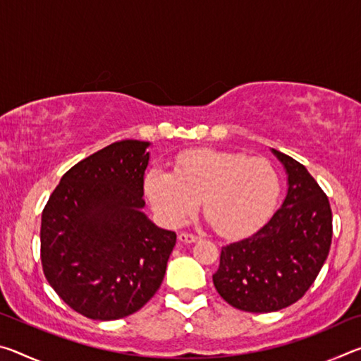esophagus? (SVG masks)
Listing matches in <instances>:
<instances>
[{"label": "esophagus", "mask_w": 361, "mask_h": 361, "mask_svg": "<svg viewBox=\"0 0 361 361\" xmlns=\"http://www.w3.org/2000/svg\"><path fill=\"white\" fill-rule=\"evenodd\" d=\"M178 240L183 243H194L199 240V237L194 234H188V232H181V234H178Z\"/></svg>", "instance_id": "esophagus-1"}]
</instances>
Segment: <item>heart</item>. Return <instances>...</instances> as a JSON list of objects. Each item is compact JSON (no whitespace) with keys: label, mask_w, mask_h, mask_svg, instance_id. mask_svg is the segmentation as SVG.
Wrapping results in <instances>:
<instances>
[{"label":"heart","mask_w":361,"mask_h":361,"mask_svg":"<svg viewBox=\"0 0 361 361\" xmlns=\"http://www.w3.org/2000/svg\"><path fill=\"white\" fill-rule=\"evenodd\" d=\"M145 195L159 221L181 226L199 209L221 235H247L271 216L280 183L264 159L239 152L194 149L181 154L175 172L151 169L145 176Z\"/></svg>","instance_id":"obj_1"}]
</instances>
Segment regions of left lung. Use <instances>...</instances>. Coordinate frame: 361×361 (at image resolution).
I'll return each instance as SVG.
<instances>
[{
    "mask_svg": "<svg viewBox=\"0 0 361 361\" xmlns=\"http://www.w3.org/2000/svg\"><path fill=\"white\" fill-rule=\"evenodd\" d=\"M286 173V195L272 218L247 239L221 248L213 285L245 312H276L304 296L328 258L333 215L328 197L302 164L271 149Z\"/></svg>",
    "mask_w": 361,
    "mask_h": 361,
    "instance_id": "left-lung-1",
    "label": "left lung"
}]
</instances>
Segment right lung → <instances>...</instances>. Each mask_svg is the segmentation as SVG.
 Returning a JSON list of instances; mask_svg holds the SVG:
<instances>
[{"mask_svg": "<svg viewBox=\"0 0 361 361\" xmlns=\"http://www.w3.org/2000/svg\"><path fill=\"white\" fill-rule=\"evenodd\" d=\"M149 142L122 140L66 172L41 216L42 271L73 310L118 320L154 296L176 234L143 212Z\"/></svg>", "mask_w": 361, "mask_h": 361, "instance_id": "add662e5", "label": "right lung"}]
</instances>
